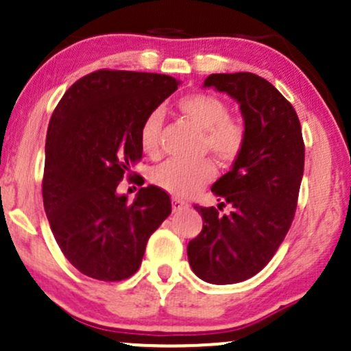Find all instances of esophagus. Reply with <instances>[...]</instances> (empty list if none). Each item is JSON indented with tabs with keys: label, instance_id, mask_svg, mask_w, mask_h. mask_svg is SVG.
<instances>
[{
	"label": "esophagus",
	"instance_id": "1",
	"mask_svg": "<svg viewBox=\"0 0 351 351\" xmlns=\"http://www.w3.org/2000/svg\"><path fill=\"white\" fill-rule=\"evenodd\" d=\"M171 208H173V213H180V211H183V209H188L189 204L184 203V201L178 199V198H173Z\"/></svg>",
	"mask_w": 351,
	"mask_h": 351
}]
</instances>
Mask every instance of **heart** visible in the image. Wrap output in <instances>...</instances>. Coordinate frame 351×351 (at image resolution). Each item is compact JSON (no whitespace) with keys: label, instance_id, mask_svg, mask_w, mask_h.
Masks as SVG:
<instances>
[{"label":"heart","instance_id":"heart-1","mask_svg":"<svg viewBox=\"0 0 351 351\" xmlns=\"http://www.w3.org/2000/svg\"><path fill=\"white\" fill-rule=\"evenodd\" d=\"M178 110L203 130V150H209L219 162L231 163L243 152L245 142L244 123L229 117L224 100L211 94H189L176 104ZM162 127V114L153 110L145 117L140 127V147L145 155L158 153V135ZM215 165L209 160L184 165L167 162L152 171L153 183L175 196H189L215 178Z\"/></svg>","mask_w":351,"mask_h":351}]
</instances>
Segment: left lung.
Returning <instances> with one entry per match:
<instances>
[{
  "label": "left lung",
  "instance_id": "obj_1",
  "mask_svg": "<svg viewBox=\"0 0 351 351\" xmlns=\"http://www.w3.org/2000/svg\"><path fill=\"white\" fill-rule=\"evenodd\" d=\"M203 87L239 104L245 142L231 170L213 184L217 208L195 206L203 229L188 244V261L201 280L236 284L263 271L291 228L304 176L305 148L299 117L271 82L251 74H211Z\"/></svg>",
  "mask_w": 351,
  "mask_h": 351
}]
</instances>
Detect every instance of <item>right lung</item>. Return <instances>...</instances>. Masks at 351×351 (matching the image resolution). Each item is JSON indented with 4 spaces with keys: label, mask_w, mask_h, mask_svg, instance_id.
<instances>
[{
    "label": "right lung",
    "mask_w": 351,
    "mask_h": 351,
    "mask_svg": "<svg viewBox=\"0 0 351 351\" xmlns=\"http://www.w3.org/2000/svg\"><path fill=\"white\" fill-rule=\"evenodd\" d=\"M162 74L97 71L72 84L49 120L43 199L51 231L84 276L123 280L138 271L148 237L170 216V196L140 188L119 195L142 160L140 127L180 86Z\"/></svg>",
    "instance_id": "add662e5"
}]
</instances>
